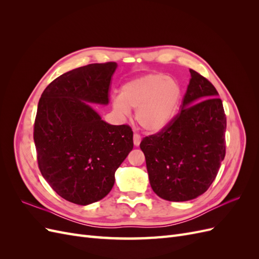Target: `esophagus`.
<instances>
[{
    "label": "esophagus",
    "mask_w": 259,
    "mask_h": 259,
    "mask_svg": "<svg viewBox=\"0 0 259 259\" xmlns=\"http://www.w3.org/2000/svg\"><path fill=\"white\" fill-rule=\"evenodd\" d=\"M133 142H134V145L136 147H138L140 145V142H142V137L138 134H134V136H133Z\"/></svg>",
    "instance_id": "34e87169"
}]
</instances>
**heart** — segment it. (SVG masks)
Returning <instances> with one entry per match:
<instances>
[{"instance_id": "heart-1", "label": "heart", "mask_w": 259, "mask_h": 259, "mask_svg": "<svg viewBox=\"0 0 259 259\" xmlns=\"http://www.w3.org/2000/svg\"><path fill=\"white\" fill-rule=\"evenodd\" d=\"M183 98L179 82L165 74L150 73L122 85L121 94L112 97L114 111L126 116L136 110V121L149 133L160 132L174 119Z\"/></svg>"}]
</instances>
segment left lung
I'll list each match as a JSON object with an SVG mask.
<instances>
[{
	"instance_id": "1",
	"label": "left lung",
	"mask_w": 259,
	"mask_h": 259,
	"mask_svg": "<svg viewBox=\"0 0 259 259\" xmlns=\"http://www.w3.org/2000/svg\"><path fill=\"white\" fill-rule=\"evenodd\" d=\"M190 74L182 111L165 128L140 143L152 190L174 202L204 193L226 154L223 101L204 76L192 69Z\"/></svg>"
}]
</instances>
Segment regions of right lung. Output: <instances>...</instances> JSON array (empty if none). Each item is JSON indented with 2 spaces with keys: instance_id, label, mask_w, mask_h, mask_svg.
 Here are the masks:
<instances>
[{
  "instance_id": "1",
  "label": "right lung",
  "mask_w": 259,
  "mask_h": 259,
  "mask_svg": "<svg viewBox=\"0 0 259 259\" xmlns=\"http://www.w3.org/2000/svg\"><path fill=\"white\" fill-rule=\"evenodd\" d=\"M116 67L105 62L73 69L38 100L33 132L38 168L53 190L74 204L104 199L134 146L128 125L108 124L89 104L109 103Z\"/></svg>"
}]
</instances>
